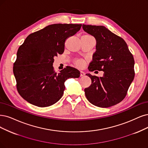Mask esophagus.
Masks as SVG:
<instances>
[{
    "label": "esophagus",
    "mask_w": 148,
    "mask_h": 148,
    "mask_svg": "<svg viewBox=\"0 0 148 148\" xmlns=\"http://www.w3.org/2000/svg\"><path fill=\"white\" fill-rule=\"evenodd\" d=\"M85 75V73L84 72V71H80V76L81 77H83Z\"/></svg>",
    "instance_id": "34e87169"
}]
</instances>
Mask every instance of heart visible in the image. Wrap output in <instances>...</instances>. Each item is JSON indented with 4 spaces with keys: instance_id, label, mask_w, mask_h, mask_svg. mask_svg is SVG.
Masks as SVG:
<instances>
[{
    "instance_id": "1",
    "label": "heart",
    "mask_w": 148,
    "mask_h": 148,
    "mask_svg": "<svg viewBox=\"0 0 148 148\" xmlns=\"http://www.w3.org/2000/svg\"><path fill=\"white\" fill-rule=\"evenodd\" d=\"M84 36H90V35H85ZM75 63L76 65L77 66H79L80 68H82V67H83L84 65V61L82 59H77V60H75Z\"/></svg>"
}]
</instances>
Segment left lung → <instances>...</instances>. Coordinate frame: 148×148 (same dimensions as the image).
I'll use <instances>...</instances> for the list:
<instances>
[{
  "label": "left lung",
  "mask_w": 148,
  "mask_h": 148,
  "mask_svg": "<svg viewBox=\"0 0 148 148\" xmlns=\"http://www.w3.org/2000/svg\"><path fill=\"white\" fill-rule=\"evenodd\" d=\"M82 28L96 40V51L88 69L103 71V77L86 74L91 84L85 89L90 103L107 108L121 102L135 77L134 58L126 42L102 25H83Z\"/></svg>",
  "instance_id": "8db88e82"
}]
</instances>
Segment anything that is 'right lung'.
Returning <instances> with one entry per match:
<instances>
[{
	"label": "right lung",
	"mask_w": 148,
	"mask_h": 148,
	"mask_svg": "<svg viewBox=\"0 0 148 148\" xmlns=\"http://www.w3.org/2000/svg\"><path fill=\"white\" fill-rule=\"evenodd\" d=\"M82 24H55L30 34L19 47L13 64L16 88L32 104L45 107L60 99L68 78H78L80 71L66 66L57 73L53 57L62 54L64 42L80 30Z\"/></svg>",
	"instance_id": "obj_1"
}]
</instances>
